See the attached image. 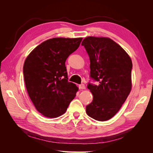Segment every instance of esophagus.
<instances>
[{
    "label": "esophagus",
    "instance_id": "esophagus-1",
    "mask_svg": "<svg viewBox=\"0 0 153 153\" xmlns=\"http://www.w3.org/2000/svg\"><path fill=\"white\" fill-rule=\"evenodd\" d=\"M79 89H80V90H84V89H85V85L84 84H81V85H79Z\"/></svg>",
    "mask_w": 153,
    "mask_h": 153
}]
</instances>
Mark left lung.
Returning a JSON list of instances; mask_svg holds the SVG:
<instances>
[{"label":"left lung","mask_w":153,"mask_h":153,"mask_svg":"<svg viewBox=\"0 0 153 153\" xmlns=\"http://www.w3.org/2000/svg\"><path fill=\"white\" fill-rule=\"evenodd\" d=\"M82 45L89 56L90 76L99 82L98 85H87L93 100L86 106V113L96 121H107L118 112L130 93L131 59L109 38L89 36Z\"/></svg>","instance_id":"obj_1"}]
</instances>
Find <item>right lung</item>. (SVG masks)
<instances>
[{
  "label": "right lung",
  "instance_id": "1",
  "mask_svg": "<svg viewBox=\"0 0 153 153\" xmlns=\"http://www.w3.org/2000/svg\"><path fill=\"white\" fill-rule=\"evenodd\" d=\"M82 38H54L36 47L26 58L24 76L35 108L45 117L56 118L66 112L78 87L68 81L65 62L79 47Z\"/></svg>",
  "mask_w": 153,
  "mask_h": 153
}]
</instances>
